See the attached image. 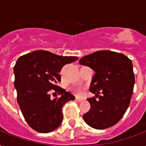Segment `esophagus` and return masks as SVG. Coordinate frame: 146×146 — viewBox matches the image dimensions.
<instances>
[{
  "label": "esophagus",
  "instance_id": "esophagus-1",
  "mask_svg": "<svg viewBox=\"0 0 146 146\" xmlns=\"http://www.w3.org/2000/svg\"><path fill=\"white\" fill-rule=\"evenodd\" d=\"M76 100L78 102H82L85 101L83 98H76Z\"/></svg>",
  "mask_w": 146,
  "mask_h": 146
}]
</instances>
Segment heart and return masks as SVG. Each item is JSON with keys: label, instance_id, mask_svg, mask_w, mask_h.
Instances as JSON below:
<instances>
[{"label": "heart", "instance_id": "heart-1", "mask_svg": "<svg viewBox=\"0 0 146 146\" xmlns=\"http://www.w3.org/2000/svg\"><path fill=\"white\" fill-rule=\"evenodd\" d=\"M71 92L76 96H83L84 94V89L81 86H73L70 89Z\"/></svg>", "mask_w": 146, "mask_h": 146}]
</instances>
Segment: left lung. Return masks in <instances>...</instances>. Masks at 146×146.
Segmentation results:
<instances>
[{"mask_svg":"<svg viewBox=\"0 0 146 146\" xmlns=\"http://www.w3.org/2000/svg\"><path fill=\"white\" fill-rule=\"evenodd\" d=\"M79 63L96 72L89 89L96 97L87 99L91 108L83 119L98 129L115 125L126 113L133 92L135 76L131 60L120 53L98 50L82 57Z\"/></svg>","mask_w":146,"mask_h":146,"instance_id":"8db88e82","label":"left lung"}]
</instances>
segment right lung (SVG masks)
<instances>
[{
  "mask_svg": "<svg viewBox=\"0 0 146 146\" xmlns=\"http://www.w3.org/2000/svg\"><path fill=\"white\" fill-rule=\"evenodd\" d=\"M78 59L63 57L47 50H35L18 58L13 67L17 103L29 126L47 133L59 127L63 120L62 108L75 97L58 86L62 67ZM60 97L50 98V92Z\"/></svg>",
  "mask_w": 146,
  "mask_h": 146,
  "instance_id": "1",
  "label": "right lung"
}]
</instances>
